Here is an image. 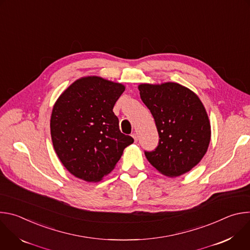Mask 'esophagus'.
<instances>
[{"mask_svg":"<svg viewBox=\"0 0 250 250\" xmlns=\"http://www.w3.org/2000/svg\"><path fill=\"white\" fill-rule=\"evenodd\" d=\"M131 136H132V137H133V139H134V141H135V142H136V141H137V134H136V133H134V132H133V133H132V134H131Z\"/></svg>","mask_w":250,"mask_h":250,"instance_id":"34e87169","label":"esophagus"}]
</instances>
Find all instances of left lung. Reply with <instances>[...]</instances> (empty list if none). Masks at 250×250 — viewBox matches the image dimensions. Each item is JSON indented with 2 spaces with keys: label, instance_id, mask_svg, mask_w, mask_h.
Listing matches in <instances>:
<instances>
[{
  "label": "left lung",
  "instance_id": "left-lung-1",
  "mask_svg": "<svg viewBox=\"0 0 250 250\" xmlns=\"http://www.w3.org/2000/svg\"><path fill=\"white\" fill-rule=\"evenodd\" d=\"M138 90L160 138L154 151H146L147 160L171 178L191 171L203 159L210 140V123L200 98L174 82L142 83Z\"/></svg>",
  "mask_w": 250,
  "mask_h": 250
}]
</instances>
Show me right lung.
<instances>
[{
	"label": "right lung",
	"mask_w": 250,
	"mask_h": 250,
	"mask_svg": "<svg viewBox=\"0 0 250 250\" xmlns=\"http://www.w3.org/2000/svg\"><path fill=\"white\" fill-rule=\"evenodd\" d=\"M125 90L122 83L85 76L56 100L50 133L63 166L86 182H99L114 170L133 138L121 132L113 109Z\"/></svg>",
	"instance_id": "obj_1"
}]
</instances>
